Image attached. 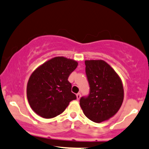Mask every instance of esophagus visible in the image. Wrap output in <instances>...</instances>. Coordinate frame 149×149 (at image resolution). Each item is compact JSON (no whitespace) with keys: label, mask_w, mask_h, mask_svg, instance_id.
I'll use <instances>...</instances> for the list:
<instances>
[{"label":"esophagus","mask_w":149,"mask_h":149,"mask_svg":"<svg viewBox=\"0 0 149 149\" xmlns=\"http://www.w3.org/2000/svg\"><path fill=\"white\" fill-rule=\"evenodd\" d=\"M81 93H77V94H76V98H77V100H79L80 98H81Z\"/></svg>","instance_id":"1"}]
</instances>
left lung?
<instances>
[{
  "instance_id": "left-lung-1",
  "label": "left lung",
  "mask_w": 149,
  "mask_h": 149,
  "mask_svg": "<svg viewBox=\"0 0 149 149\" xmlns=\"http://www.w3.org/2000/svg\"><path fill=\"white\" fill-rule=\"evenodd\" d=\"M90 94L80 99L86 116L95 123L110 119L120 109L124 98L123 83L113 68L103 60H86Z\"/></svg>"
}]
</instances>
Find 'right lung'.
Returning a JSON list of instances; mask_svg holds the SVG:
<instances>
[{
  "mask_svg": "<svg viewBox=\"0 0 149 149\" xmlns=\"http://www.w3.org/2000/svg\"><path fill=\"white\" fill-rule=\"evenodd\" d=\"M77 66L76 61L57 56L43 63L31 73L26 93L30 106L37 115L44 118H54L76 99L68 79Z\"/></svg>",
  "mask_w": 149,
  "mask_h": 149,
  "instance_id": "1",
  "label": "right lung"
}]
</instances>
